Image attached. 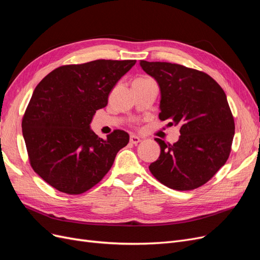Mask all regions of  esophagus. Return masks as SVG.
Returning a JSON list of instances; mask_svg holds the SVG:
<instances>
[{
    "label": "esophagus",
    "mask_w": 260,
    "mask_h": 260,
    "mask_svg": "<svg viewBox=\"0 0 260 260\" xmlns=\"http://www.w3.org/2000/svg\"><path fill=\"white\" fill-rule=\"evenodd\" d=\"M140 141H141V139H140L139 137H137V136L132 135V136L129 137V142H132V144H134V145H137L138 142H140Z\"/></svg>",
    "instance_id": "obj_1"
}]
</instances>
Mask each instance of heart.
Segmentation results:
<instances>
[{
  "instance_id": "obj_1",
  "label": "heart",
  "mask_w": 260,
  "mask_h": 260,
  "mask_svg": "<svg viewBox=\"0 0 260 260\" xmlns=\"http://www.w3.org/2000/svg\"><path fill=\"white\" fill-rule=\"evenodd\" d=\"M138 81H144V80H148V79H144V78H139V79H136Z\"/></svg>"
}]
</instances>
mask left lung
Segmentation results:
<instances>
[{"instance_id":"8db88e82","label":"left lung","mask_w":260,"mask_h":260,"mask_svg":"<svg viewBox=\"0 0 260 260\" xmlns=\"http://www.w3.org/2000/svg\"><path fill=\"white\" fill-rule=\"evenodd\" d=\"M140 66L160 85L158 118L180 127L174 145L155 138L161 154L150 172L174 190L205 185L231 152L236 126L223 89L207 73L182 64L141 60Z\"/></svg>"}]
</instances>
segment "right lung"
<instances>
[{
    "instance_id": "add662e5",
    "label": "right lung",
    "mask_w": 260,
    "mask_h": 260,
    "mask_svg": "<svg viewBox=\"0 0 260 260\" xmlns=\"http://www.w3.org/2000/svg\"><path fill=\"white\" fill-rule=\"evenodd\" d=\"M135 63L97 59L64 64L37 85L22 116V135L32 170L49 186L81 194L110 171L116 153L128 144V134L114 129L104 140L89 124Z\"/></svg>"
}]
</instances>
